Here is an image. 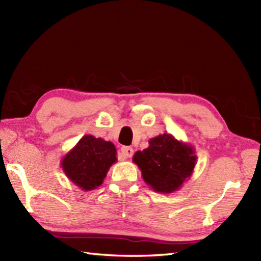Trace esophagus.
I'll return each instance as SVG.
<instances>
[{"label": "esophagus", "mask_w": 261, "mask_h": 261, "mask_svg": "<svg viewBox=\"0 0 261 261\" xmlns=\"http://www.w3.org/2000/svg\"><path fill=\"white\" fill-rule=\"evenodd\" d=\"M121 153H122V156L124 157V159L131 158L132 154H134V149H132L131 147H122Z\"/></svg>", "instance_id": "esophagus-1"}]
</instances>
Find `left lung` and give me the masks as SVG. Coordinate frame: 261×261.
Listing matches in <instances>:
<instances>
[{
  "mask_svg": "<svg viewBox=\"0 0 261 261\" xmlns=\"http://www.w3.org/2000/svg\"><path fill=\"white\" fill-rule=\"evenodd\" d=\"M132 160L149 187L169 194L178 191L192 176L197 156L193 146L164 134L151 138L149 147L137 151Z\"/></svg>",
  "mask_w": 261,
  "mask_h": 261,
  "instance_id": "1",
  "label": "left lung"
}]
</instances>
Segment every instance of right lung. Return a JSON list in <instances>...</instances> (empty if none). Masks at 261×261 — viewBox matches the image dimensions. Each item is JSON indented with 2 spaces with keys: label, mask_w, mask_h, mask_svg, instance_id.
<instances>
[{
  "label": "right lung",
  "mask_w": 261,
  "mask_h": 261,
  "mask_svg": "<svg viewBox=\"0 0 261 261\" xmlns=\"http://www.w3.org/2000/svg\"><path fill=\"white\" fill-rule=\"evenodd\" d=\"M116 160V149L112 142L86 135L65 154L60 165L67 178L87 192L101 186Z\"/></svg>",
  "instance_id": "obj_1"
}]
</instances>
